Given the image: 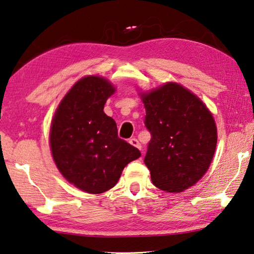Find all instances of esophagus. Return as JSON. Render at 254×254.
Here are the masks:
<instances>
[{"mask_svg": "<svg viewBox=\"0 0 254 254\" xmlns=\"http://www.w3.org/2000/svg\"><path fill=\"white\" fill-rule=\"evenodd\" d=\"M129 143H130L131 146L138 148V149H141V145H140V142L138 141V140L136 139V138H131V139H129Z\"/></svg>", "mask_w": 254, "mask_h": 254, "instance_id": "esophagus-1", "label": "esophagus"}]
</instances>
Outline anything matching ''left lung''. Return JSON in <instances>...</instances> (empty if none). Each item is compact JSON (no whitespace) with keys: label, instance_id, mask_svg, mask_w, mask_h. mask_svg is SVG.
<instances>
[{"label":"left lung","instance_id":"left-lung-1","mask_svg":"<svg viewBox=\"0 0 254 254\" xmlns=\"http://www.w3.org/2000/svg\"><path fill=\"white\" fill-rule=\"evenodd\" d=\"M141 99L151 133L143 161L152 184L167 192H181L201 179L212 161L217 146L212 114L177 83L143 93Z\"/></svg>","mask_w":254,"mask_h":254}]
</instances>
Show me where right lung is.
<instances>
[{
  "label": "right lung",
  "instance_id": "obj_1",
  "mask_svg": "<svg viewBox=\"0 0 254 254\" xmlns=\"http://www.w3.org/2000/svg\"><path fill=\"white\" fill-rule=\"evenodd\" d=\"M115 87L104 77L86 76L62 99L52 121L50 143L56 167L76 188L102 193L118 183L124 168L140 151L121 139L104 113Z\"/></svg>",
  "mask_w": 254,
  "mask_h": 254
}]
</instances>
